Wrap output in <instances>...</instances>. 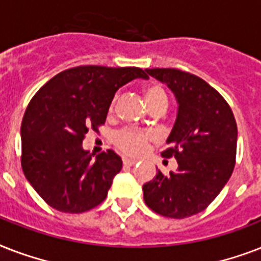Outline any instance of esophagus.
Instances as JSON below:
<instances>
[{
    "mask_svg": "<svg viewBox=\"0 0 261 261\" xmlns=\"http://www.w3.org/2000/svg\"><path fill=\"white\" fill-rule=\"evenodd\" d=\"M137 163H138L137 160L128 159V157H124V159H123V165H124V167H133V165H135Z\"/></svg>",
    "mask_w": 261,
    "mask_h": 261,
    "instance_id": "34e87169",
    "label": "esophagus"
}]
</instances>
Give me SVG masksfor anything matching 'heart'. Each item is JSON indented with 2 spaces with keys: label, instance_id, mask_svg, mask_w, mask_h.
Masks as SVG:
<instances>
[{
  "label": "heart",
  "instance_id": "1",
  "mask_svg": "<svg viewBox=\"0 0 261 261\" xmlns=\"http://www.w3.org/2000/svg\"><path fill=\"white\" fill-rule=\"evenodd\" d=\"M145 98L150 108L154 107H168L167 92L160 84H151L145 89ZM115 100L111 106V110H114ZM153 141V135L150 133L138 128H122L114 135V142L119 150L130 155H139L145 153L149 146V143Z\"/></svg>",
  "mask_w": 261,
  "mask_h": 261
}]
</instances>
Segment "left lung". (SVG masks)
<instances>
[{
    "instance_id": "1",
    "label": "left lung",
    "mask_w": 261,
    "mask_h": 261,
    "mask_svg": "<svg viewBox=\"0 0 261 261\" xmlns=\"http://www.w3.org/2000/svg\"><path fill=\"white\" fill-rule=\"evenodd\" d=\"M173 92L178 110L163 157L177 171H159L143 184V199L157 214L181 219L203 211L230 178L237 151V124L226 100L198 75L177 69H146Z\"/></svg>"
}]
</instances>
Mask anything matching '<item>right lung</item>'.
I'll return each instance as SVG.
<instances>
[{"label": "right lung", "instance_id": "right-lung-1", "mask_svg": "<svg viewBox=\"0 0 261 261\" xmlns=\"http://www.w3.org/2000/svg\"><path fill=\"white\" fill-rule=\"evenodd\" d=\"M139 67H71L44 84L21 122V167L27 180L53 208L79 214L107 198L122 159L114 150L96 155L83 149L89 130L98 133L116 90Z\"/></svg>", "mask_w": 261, "mask_h": 261}]
</instances>
